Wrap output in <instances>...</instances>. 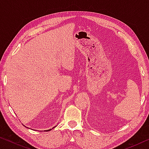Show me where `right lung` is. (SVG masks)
Returning <instances> with one entry per match:
<instances>
[{
	"label": "right lung",
	"mask_w": 149,
	"mask_h": 149,
	"mask_svg": "<svg viewBox=\"0 0 149 149\" xmlns=\"http://www.w3.org/2000/svg\"><path fill=\"white\" fill-rule=\"evenodd\" d=\"M55 127H56V126H54V127H52V129H53V128H54ZM52 129H50V130H46V131H45V132H49V131H50V130H51Z\"/></svg>",
	"instance_id": "right-lung-1"
}]
</instances>
